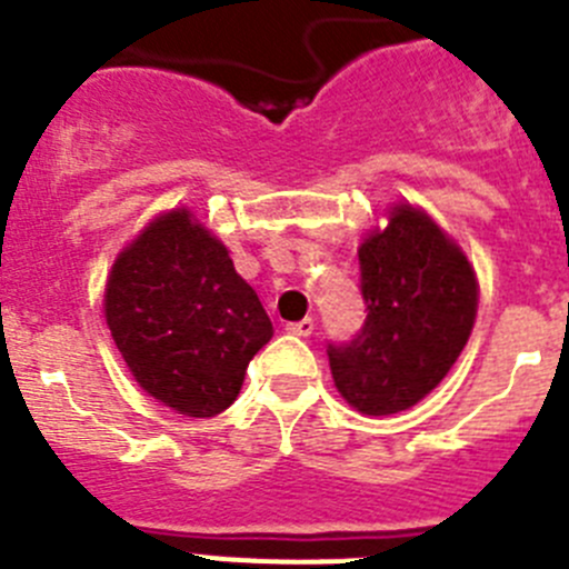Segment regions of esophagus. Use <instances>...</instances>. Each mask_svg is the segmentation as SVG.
<instances>
[{"mask_svg":"<svg viewBox=\"0 0 569 569\" xmlns=\"http://www.w3.org/2000/svg\"><path fill=\"white\" fill-rule=\"evenodd\" d=\"M313 319H301V321H290L288 325V333H293V336H310L313 333Z\"/></svg>","mask_w":569,"mask_h":569,"instance_id":"esophagus-1","label":"esophagus"}]
</instances>
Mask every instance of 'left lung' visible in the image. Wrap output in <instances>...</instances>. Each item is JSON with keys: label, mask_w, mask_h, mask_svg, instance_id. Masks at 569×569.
Returning <instances> with one entry per match:
<instances>
[{"label": "left lung", "mask_w": 569, "mask_h": 569, "mask_svg": "<svg viewBox=\"0 0 569 569\" xmlns=\"http://www.w3.org/2000/svg\"><path fill=\"white\" fill-rule=\"evenodd\" d=\"M367 319L350 341H330L333 381L359 413L390 416L425 399L470 339L479 284L467 256L410 204L359 248Z\"/></svg>", "instance_id": "8db88e82"}]
</instances>
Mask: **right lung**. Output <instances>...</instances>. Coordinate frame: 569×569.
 <instances>
[{"mask_svg": "<svg viewBox=\"0 0 569 569\" xmlns=\"http://www.w3.org/2000/svg\"><path fill=\"white\" fill-rule=\"evenodd\" d=\"M104 319L144 393L193 419L233 405L250 359L273 336L228 248L188 210L159 216L119 253Z\"/></svg>", "mask_w": 569, "mask_h": 569, "instance_id": "1", "label": "right lung"}]
</instances>
